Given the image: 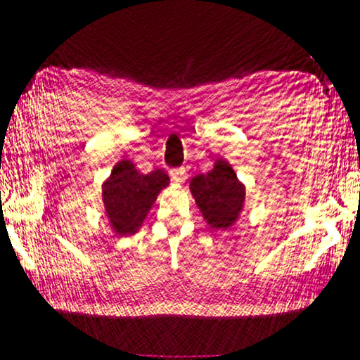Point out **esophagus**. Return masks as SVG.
Masks as SVG:
<instances>
[{
    "mask_svg": "<svg viewBox=\"0 0 360 360\" xmlns=\"http://www.w3.org/2000/svg\"><path fill=\"white\" fill-rule=\"evenodd\" d=\"M169 176H172L173 181L181 184V181L187 180V172H185V168H173L169 169Z\"/></svg>",
    "mask_w": 360,
    "mask_h": 360,
    "instance_id": "34e87169",
    "label": "esophagus"
}]
</instances>
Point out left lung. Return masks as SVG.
<instances>
[{
    "label": "left lung",
    "mask_w": 360,
    "mask_h": 360,
    "mask_svg": "<svg viewBox=\"0 0 360 360\" xmlns=\"http://www.w3.org/2000/svg\"><path fill=\"white\" fill-rule=\"evenodd\" d=\"M191 191L211 226L226 228L233 225L240 214L245 191L231 166L225 161L218 160L211 172L194 176Z\"/></svg>",
    "instance_id": "left-lung-1"
}]
</instances>
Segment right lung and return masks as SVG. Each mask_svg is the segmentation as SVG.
I'll return each mask as SVG.
<instances>
[{
  "label": "right lung",
  "mask_w": 360,
  "mask_h": 360,
  "mask_svg": "<svg viewBox=\"0 0 360 360\" xmlns=\"http://www.w3.org/2000/svg\"><path fill=\"white\" fill-rule=\"evenodd\" d=\"M163 169H153L144 175L130 161H120L103 187L104 206L111 226L120 235L139 230L160 191L168 185Z\"/></svg>",
  "instance_id": "add662e5"
}]
</instances>
